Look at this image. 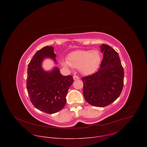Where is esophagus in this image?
<instances>
[{
    "instance_id": "obj_1",
    "label": "esophagus",
    "mask_w": 147,
    "mask_h": 147,
    "mask_svg": "<svg viewBox=\"0 0 147 147\" xmlns=\"http://www.w3.org/2000/svg\"><path fill=\"white\" fill-rule=\"evenodd\" d=\"M73 79L74 80H77L80 79V77L78 76H77V75H74L73 76Z\"/></svg>"
}]
</instances>
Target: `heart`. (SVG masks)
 <instances>
[{
	"instance_id": "obj_1",
	"label": "heart",
	"mask_w": 147,
	"mask_h": 147,
	"mask_svg": "<svg viewBox=\"0 0 147 147\" xmlns=\"http://www.w3.org/2000/svg\"><path fill=\"white\" fill-rule=\"evenodd\" d=\"M100 62V55L97 51L77 50L70 53L67 60L63 61L66 66L79 69L84 74H90L98 67Z\"/></svg>"
}]
</instances>
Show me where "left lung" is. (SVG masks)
I'll return each mask as SVG.
<instances>
[{
	"mask_svg": "<svg viewBox=\"0 0 147 147\" xmlns=\"http://www.w3.org/2000/svg\"><path fill=\"white\" fill-rule=\"evenodd\" d=\"M103 59L98 71L82 77L83 95L91 105L107 107L120 96L124 84V70L119 56L110 46H100Z\"/></svg>",
	"mask_w": 147,
	"mask_h": 147,
	"instance_id": "left-lung-1",
	"label": "left lung"
}]
</instances>
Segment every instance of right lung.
Segmentation results:
<instances>
[{"label":"right lung","mask_w":147,"mask_h":147,"mask_svg":"<svg viewBox=\"0 0 147 147\" xmlns=\"http://www.w3.org/2000/svg\"><path fill=\"white\" fill-rule=\"evenodd\" d=\"M54 48L47 46L36 52L28 66L27 90L31 102L37 109L46 113H56L66 105V96L73 84V76H62L55 67L51 72L44 71L42 61L48 57L56 61Z\"/></svg>","instance_id":"right-lung-1"}]
</instances>
